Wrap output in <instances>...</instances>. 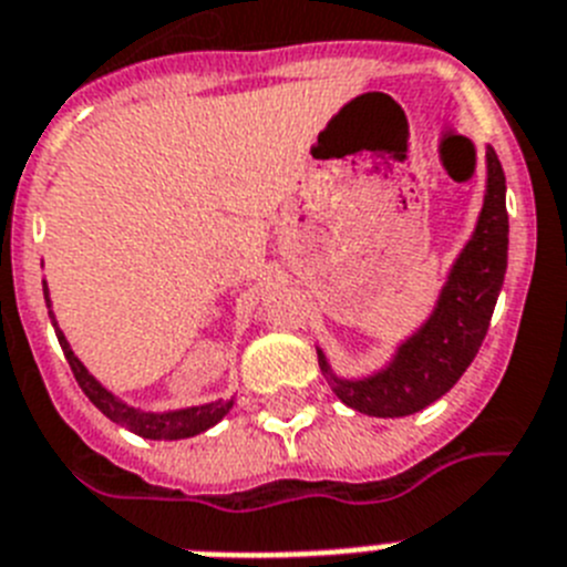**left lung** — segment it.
Returning <instances> with one entry per match:
<instances>
[{
  "instance_id": "1",
  "label": "left lung",
  "mask_w": 567,
  "mask_h": 567,
  "mask_svg": "<svg viewBox=\"0 0 567 567\" xmlns=\"http://www.w3.org/2000/svg\"><path fill=\"white\" fill-rule=\"evenodd\" d=\"M485 159H488V194L474 236L456 259L436 311L402 344L391 365L368 379H339L333 377L319 351V368L331 379L333 393L353 411L379 420L422 411L445 396L474 362L482 339L488 333L496 297L508 268L505 174L494 147L485 151Z\"/></svg>"
}]
</instances>
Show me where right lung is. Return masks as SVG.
<instances>
[{"mask_svg":"<svg viewBox=\"0 0 567 567\" xmlns=\"http://www.w3.org/2000/svg\"><path fill=\"white\" fill-rule=\"evenodd\" d=\"M45 302H51V299H48V285H45ZM51 322L53 328H56V339L59 344H62V353H65L68 365H71L73 377H76L79 388L85 391L87 400L100 408L107 420L127 427V431L140 433V436H145V440H188V436H196V433L214 427L216 422L223 420L225 413L230 411V405H234V400H230V402H208V405H196V408H185V411H167V413L136 411V408L116 400L111 391H105V388H102L91 373H87V368L73 357L71 344H68L65 333L59 331L53 313H51Z\"/></svg>","mask_w":567,"mask_h":567,"instance_id":"right-lung-1","label":"right lung"}]
</instances>
